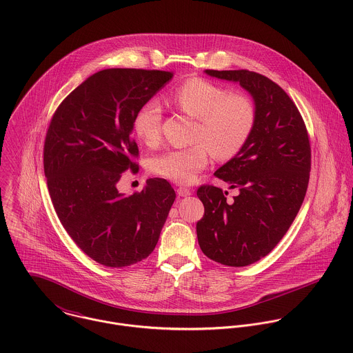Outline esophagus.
Masks as SVG:
<instances>
[{
	"label": "esophagus",
	"instance_id": "obj_1",
	"mask_svg": "<svg viewBox=\"0 0 353 353\" xmlns=\"http://www.w3.org/2000/svg\"><path fill=\"white\" fill-rule=\"evenodd\" d=\"M176 193H178V196H181V197L192 196V190H190V189H186V188H178V189H176Z\"/></svg>",
	"mask_w": 353,
	"mask_h": 353
}]
</instances>
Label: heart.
I'll use <instances>...</instances> for the list:
<instances>
[{
    "label": "heart",
    "instance_id": "1",
    "mask_svg": "<svg viewBox=\"0 0 353 353\" xmlns=\"http://www.w3.org/2000/svg\"><path fill=\"white\" fill-rule=\"evenodd\" d=\"M172 104L197 119L196 139L189 148L170 150L154 156L151 170L172 182L192 183L209 161L210 151L219 159H228L248 141L255 119L252 101L202 79H189L171 94ZM163 108L160 103H144L134 115L133 130L147 145H154L161 134Z\"/></svg>",
    "mask_w": 353,
    "mask_h": 353
}]
</instances>
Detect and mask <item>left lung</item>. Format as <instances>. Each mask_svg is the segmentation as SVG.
Here are the masks:
<instances>
[{
  "instance_id": "left-lung-1",
  "label": "left lung",
  "mask_w": 353,
  "mask_h": 353,
  "mask_svg": "<svg viewBox=\"0 0 353 353\" xmlns=\"http://www.w3.org/2000/svg\"><path fill=\"white\" fill-rule=\"evenodd\" d=\"M239 84L254 103V126L245 145L214 175L238 189L228 201L221 189L201 186L205 213L197 223L202 252L227 266H248L272 252L302 206L311 150L302 115L276 83L250 70H205Z\"/></svg>"
}]
</instances>
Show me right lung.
Returning <instances> with one entry per match:
<instances>
[{
	"label": "right lung",
	"instance_id": "1",
	"mask_svg": "<svg viewBox=\"0 0 353 353\" xmlns=\"http://www.w3.org/2000/svg\"><path fill=\"white\" fill-rule=\"evenodd\" d=\"M174 77L172 72L104 69L59 104L46 134L43 164L51 201L66 232L94 261L123 268L154 249L175 192L161 178L125 196L117 183L136 168L130 156L139 108Z\"/></svg>",
	"mask_w": 353,
	"mask_h": 353
}]
</instances>
